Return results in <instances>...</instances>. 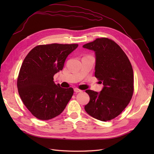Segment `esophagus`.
I'll use <instances>...</instances> for the list:
<instances>
[{
    "label": "esophagus",
    "mask_w": 154,
    "mask_h": 154,
    "mask_svg": "<svg viewBox=\"0 0 154 154\" xmlns=\"http://www.w3.org/2000/svg\"><path fill=\"white\" fill-rule=\"evenodd\" d=\"M74 92H82V90H80V89H79V88H74Z\"/></svg>",
    "instance_id": "34e87169"
}]
</instances>
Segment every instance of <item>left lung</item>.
I'll return each instance as SVG.
<instances>
[{"label": "left lung", "mask_w": 154, "mask_h": 154, "mask_svg": "<svg viewBox=\"0 0 154 154\" xmlns=\"http://www.w3.org/2000/svg\"><path fill=\"white\" fill-rule=\"evenodd\" d=\"M83 47L95 51V77L104 85L100 93L85 91L90 101L85 110L102 122L113 119L132 99L134 88L131 63L120 46L108 38H96Z\"/></svg>", "instance_id": "1"}]
</instances>
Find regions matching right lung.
<instances>
[{
  "instance_id": "add662e5",
  "label": "right lung",
  "mask_w": 154,
  "mask_h": 154,
  "mask_svg": "<svg viewBox=\"0 0 154 154\" xmlns=\"http://www.w3.org/2000/svg\"><path fill=\"white\" fill-rule=\"evenodd\" d=\"M78 44L39 45L27 54L17 78L18 94L23 103L40 120L61 114L72 97V87L55 84L53 76L63 69L67 56Z\"/></svg>"
}]
</instances>
